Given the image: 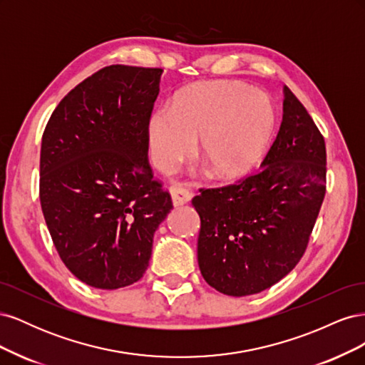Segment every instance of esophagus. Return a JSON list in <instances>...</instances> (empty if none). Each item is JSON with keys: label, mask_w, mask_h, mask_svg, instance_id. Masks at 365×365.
I'll return each instance as SVG.
<instances>
[{"label": "esophagus", "mask_w": 365, "mask_h": 365, "mask_svg": "<svg viewBox=\"0 0 365 365\" xmlns=\"http://www.w3.org/2000/svg\"><path fill=\"white\" fill-rule=\"evenodd\" d=\"M170 195L173 205H182L192 200V193L181 184H175L170 187Z\"/></svg>", "instance_id": "esophagus-1"}]
</instances>
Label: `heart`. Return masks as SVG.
I'll return each instance as SVG.
<instances>
[{
  "instance_id": "obj_1",
  "label": "heart",
  "mask_w": 365,
  "mask_h": 365,
  "mask_svg": "<svg viewBox=\"0 0 365 365\" xmlns=\"http://www.w3.org/2000/svg\"><path fill=\"white\" fill-rule=\"evenodd\" d=\"M271 98L237 82H201L173 97L149 117L148 134L153 163L170 172L192 155L200 138V153L219 178L248 172L267 150L275 129Z\"/></svg>"
}]
</instances>
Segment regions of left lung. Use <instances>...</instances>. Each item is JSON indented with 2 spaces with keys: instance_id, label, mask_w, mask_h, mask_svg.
<instances>
[{
  "instance_id": "obj_1",
  "label": "left lung",
  "mask_w": 365,
  "mask_h": 365,
  "mask_svg": "<svg viewBox=\"0 0 365 365\" xmlns=\"http://www.w3.org/2000/svg\"><path fill=\"white\" fill-rule=\"evenodd\" d=\"M283 91L280 130L260 169L192 200L201 274L225 295L259 294L289 274L326 195L324 138L289 88Z\"/></svg>"
}]
</instances>
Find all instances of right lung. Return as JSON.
Listing matches in <instances>:
<instances>
[{"instance_id": "1", "label": "right lung", "mask_w": 365, "mask_h": 365, "mask_svg": "<svg viewBox=\"0 0 365 365\" xmlns=\"http://www.w3.org/2000/svg\"><path fill=\"white\" fill-rule=\"evenodd\" d=\"M161 68L109 65L54 109L42 135L39 200L59 257L98 289L138 282L173 208L148 160Z\"/></svg>"}]
</instances>
